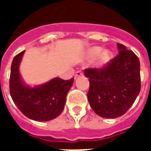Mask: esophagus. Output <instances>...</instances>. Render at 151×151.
I'll list each match as a JSON object with an SVG mask.
<instances>
[{
  "label": "esophagus",
  "instance_id": "34e87169",
  "mask_svg": "<svg viewBox=\"0 0 151 151\" xmlns=\"http://www.w3.org/2000/svg\"><path fill=\"white\" fill-rule=\"evenodd\" d=\"M83 75V73L82 72V71H77L75 73V75H74V78H78L79 77H81V76Z\"/></svg>",
  "mask_w": 151,
  "mask_h": 151
}]
</instances>
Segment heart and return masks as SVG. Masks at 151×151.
<instances>
[{
    "mask_svg": "<svg viewBox=\"0 0 151 151\" xmlns=\"http://www.w3.org/2000/svg\"><path fill=\"white\" fill-rule=\"evenodd\" d=\"M99 64L104 65L107 63L111 58V52L109 50H104L101 52V48L99 47H94L89 49L86 52V58L89 60H93L96 58L98 55Z\"/></svg>",
    "mask_w": 151,
    "mask_h": 151,
    "instance_id": "1",
    "label": "heart"
}]
</instances>
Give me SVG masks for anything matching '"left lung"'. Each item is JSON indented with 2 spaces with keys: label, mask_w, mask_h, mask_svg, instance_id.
Here are the masks:
<instances>
[{
  "label": "left lung",
  "mask_w": 151,
  "mask_h": 151,
  "mask_svg": "<svg viewBox=\"0 0 151 151\" xmlns=\"http://www.w3.org/2000/svg\"><path fill=\"white\" fill-rule=\"evenodd\" d=\"M119 55L100 69H86L89 78L87 98L95 113L116 118L125 113L141 90L140 61L133 51L117 43Z\"/></svg>",
  "instance_id": "8db88e82"
}]
</instances>
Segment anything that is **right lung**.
<instances>
[{
	"mask_svg": "<svg viewBox=\"0 0 151 151\" xmlns=\"http://www.w3.org/2000/svg\"><path fill=\"white\" fill-rule=\"evenodd\" d=\"M25 51L12 61L9 92L15 105L26 116L35 121L53 120L62 112L66 95L72 87L73 78L63 80L54 78L39 86L27 85L22 78L19 65Z\"/></svg>",
	"mask_w": 151,
	"mask_h": 151,
	"instance_id": "1",
	"label": "right lung"
}]
</instances>
